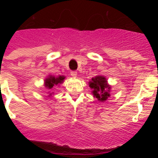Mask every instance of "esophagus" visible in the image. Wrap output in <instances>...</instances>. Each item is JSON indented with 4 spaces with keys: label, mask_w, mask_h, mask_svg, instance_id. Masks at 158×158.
Here are the masks:
<instances>
[{
    "label": "esophagus",
    "mask_w": 158,
    "mask_h": 158,
    "mask_svg": "<svg viewBox=\"0 0 158 158\" xmlns=\"http://www.w3.org/2000/svg\"><path fill=\"white\" fill-rule=\"evenodd\" d=\"M70 74L71 76L73 77H76L77 75V71H71Z\"/></svg>",
    "instance_id": "1"
}]
</instances>
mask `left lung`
I'll use <instances>...</instances> for the list:
<instances>
[{
    "mask_svg": "<svg viewBox=\"0 0 158 158\" xmlns=\"http://www.w3.org/2000/svg\"><path fill=\"white\" fill-rule=\"evenodd\" d=\"M89 87L93 89V94L100 101H104L109 97L110 87L106 78L103 76H96L89 81Z\"/></svg>",
    "mask_w": 158,
    "mask_h": 158,
    "instance_id": "1",
    "label": "left lung"
}]
</instances>
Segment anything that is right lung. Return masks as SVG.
Returning a JSON list of instances; mask_svg holds the SVG:
<instances>
[{"label":"right lung","mask_w":158,"mask_h":158,"mask_svg":"<svg viewBox=\"0 0 158 158\" xmlns=\"http://www.w3.org/2000/svg\"><path fill=\"white\" fill-rule=\"evenodd\" d=\"M64 79H65V77L63 76H59L57 77L50 76L45 80V86L48 89H51L54 85H57L58 84L62 83Z\"/></svg>","instance_id":"add662e5"}]
</instances>
